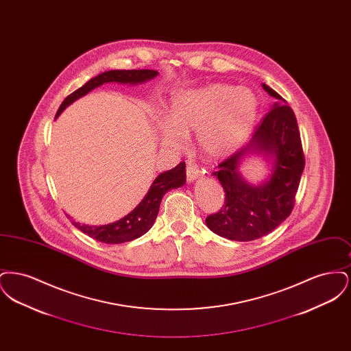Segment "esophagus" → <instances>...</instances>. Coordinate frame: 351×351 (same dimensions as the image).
<instances>
[{"label":"esophagus","mask_w":351,"mask_h":351,"mask_svg":"<svg viewBox=\"0 0 351 351\" xmlns=\"http://www.w3.org/2000/svg\"><path fill=\"white\" fill-rule=\"evenodd\" d=\"M200 175L201 169L196 166V163L188 162V165H186V180H188V182H193V180H196Z\"/></svg>","instance_id":"1"}]
</instances>
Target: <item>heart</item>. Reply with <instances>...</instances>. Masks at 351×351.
<instances>
[{"mask_svg":"<svg viewBox=\"0 0 351 351\" xmlns=\"http://www.w3.org/2000/svg\"><path fill=\"white\" fill-rule=\"evenodd\" d=\"M258 113V100L250 89L228 84L179 89L172 97L168 118L156 119L162 146L182 152L186 136L196 134L197 149L205 158L232 155L249 136Z\"/></svg>","mask_w":351,"mask_h":351,"instance_id":"1","label":"heart"}]
</instances>
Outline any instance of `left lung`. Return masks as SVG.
I'll return each instance as SVG.
<instances>
[{
  "label": "left lung",
  "mask_w": 351,
  "mask_h": 351,
  "mask_svg": "<svg viewBox=\"0 0 351 351\" xmlns=\"http://www.w3.org/2000/svg\"><path fill=\"white\" fill-rule=\"evenodd\" d=\"M263 88L278 101L255 128L250 142L221 162L213 172L223 186L225 202L205 222L213 233L232 241L247 242L265 237L291 215L305 166L293 110L274 89L266 84ZM249 152L276 156L274 173L261 186H250L239 176V162Z\"/></svg>",
  "instance_id": "left-lung-1"
}]
</instances>
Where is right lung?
I'll return each mask as SVG.
<instances>
[{"instance_id":"1","label":"right lung","mask_w":351,"mask_h":351,"mask_svg":"<svg viewBox=\"0 0 351 351\" xmlns=\"http://www.w3.org/2000/svg\"><path fill=\"white\" fill-rule=\"evenodd\" d=\"M158 75V71L154 69H113L100 73L99 76L90 79L88 83L84 84L82 88L72 92L66 100L62 102L56 112V117L67 108L73 101L85 96L92 89L100 86L104 83H123L138 84L143 83L154 79ZM185 183V163L182 162L178 166L167 172L160 173L154 183L151 184L147 195L143 200L138 204V206L130 212L128 216L118 219L113 223L102 225V226H92V225H80L79 222L72 221V223L82 230L84 234L90 238L102 242V243H123L136 239L147 233L154 225L160 201L168 191L173 188H179Z\"/></svg>"}]
</instances>
